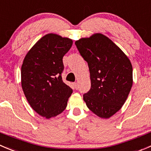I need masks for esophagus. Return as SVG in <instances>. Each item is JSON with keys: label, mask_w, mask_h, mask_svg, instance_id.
<instances>
[{"label": "esophagus", "mask_w": 151, "mask_h": 151, "mask_svg": "<svg viewBox=\"0 0 151 151\" xmlns=\"http://www.w3.org/2000/svg\"><path fill=\"white\" fill-rule=\"evenodd\" d=\"M73 86H74V88H76V89H77V88H78V85H77V83H73Z\"/></svg>", "instance_id": "1"}]
</instances>
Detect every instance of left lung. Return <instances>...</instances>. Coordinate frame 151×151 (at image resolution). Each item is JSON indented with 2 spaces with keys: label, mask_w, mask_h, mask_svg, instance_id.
<instances>
[{
  "label": "left lung",
  "mask_w": 151,
  "mask_h": 151,
  "mask_svg": "<svg viewBox=\"0 0 151 151\" xmlns=\"http://www.w3.org/2000/svg\"><path fill=\"white\" fill-rule=\"evenodd\" d=\"M88 63L91 87L83 95L89 110L108 119L125 104L133 85V68L127 55L111 39L101 33L75 42Z\"/></svg>",
  "instance_id": "8db88e82"
}]
</instances>
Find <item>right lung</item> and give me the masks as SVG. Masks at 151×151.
Wrapping results in <instances>:
<instances>
[{
  "mask_svg": "<svg viewBox=\"0 0 151 151\" xmlns=\"http://www.w3.org/2000/svg\"><path fill=\"white\" fill-rule=\"evenodd\" d=\"M73 40L57 34L42 37L27 52L21 66V86L32 109L46 119L65 109L71 88L63 82V58Z\"/></svg>",
  "mask_w": 151,
  "mask_h": 151,
  "instance_id": "1",
  "label": "right lung"
}]
</instances>
